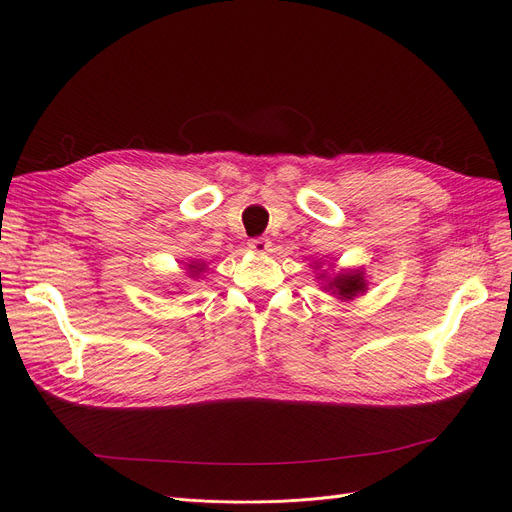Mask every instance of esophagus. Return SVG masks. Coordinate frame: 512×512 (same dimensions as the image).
I'll return each instance as SVG.
<instances>
[{"instance_id": "34e87169", "label": "esophagus", "mask_w": 512, "mask_h": 512, "mask_svg": "<svg viewBox=\"0 0 512 512\" xmlns=\"http://www.w3.org/2000/svg\"><path fill=\"white\" fill-rule=\"evenodd\" d=\"M247 247H250V252L254 254H267L271 252V241L267 237H254L247 243Z\"/></svg>"}]
</instances>
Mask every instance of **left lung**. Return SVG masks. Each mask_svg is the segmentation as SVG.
I'll return each mask as SVG.
<instances>
[{"mask_svg":"<svg viewBox=\"0 0 512 512\" xmlns=\"http://www.w3.org/2000/svg\"><path fill=\"white\" fill-rule=\"evenodd\" d=\"M316 271L320 269V262H314ZM316 280L322 284L320 288L331 292L335 299L339 301H352L354 297H359V294L367 292V277L363 269H342L333 273V277L322 271L318 273Z\"/></svg>","mask_w":512,"mask_h":512,"instance_id":"left-lung-1","label":"left lung"}]
</instances>
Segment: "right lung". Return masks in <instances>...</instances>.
I'll return each instance as SVG.
<instances>
[{"label": "right lung", "mask_w": 512, "mask_h": 512, "mask_svg": "<svg viewBox=\"0 0 512 512\" xmlns=\"http://www.w3.org/2000/svg\"><path fill=\"white\" fill-rule=\"evenodd\" d=\"M205 269H207V265L203 260H192V262H188V265H185V271H188V277H192V280H196V277L203 275Z\"/></svg>", "instance_id": "obj_1"}]
</instances>
